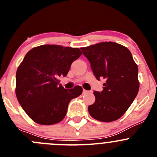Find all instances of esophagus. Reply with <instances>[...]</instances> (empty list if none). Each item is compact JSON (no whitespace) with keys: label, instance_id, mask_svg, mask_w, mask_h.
I'll return each mask as SVG.
<instances>
[{"label":"esophagus","instance_id":"esophagus-1","mask_svg":"<svg viewBox=\"0 0 157 157\" xmlns=\"http://www.w3.org/2000/svg\"><path fill=\"white\" fill-rule=\"evenodd\" d=\"M87 90H84V89H83V94H86V93H87Z\"/></svg>","mask_w":157,"mask_h":157}]
</instances>
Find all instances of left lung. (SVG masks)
Listing matches in <instances>:
<instances>
[{"instance_id": "8db88e82", "label": "left lung", "mask_w": 157, "mask_h": 157, "mask_svg": "<svg viewBox=\"0 0 157 157\" xmlns=\"http://www.w3.org/2000/svg\"><path fill=\"white\" fill-rule=\"evenodd\" d=\"M89 60L95 77L105 79L103 90L93 92L96 100L89 105L90 115L95 119L110 122L121 118L139 90L138 67L126 47L105 42L81 48Z\"/></svg>"}]
</instances>
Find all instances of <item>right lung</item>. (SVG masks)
Wrapping results in <instances>:
<instances>
[{
  "instance_id": "obj_1",
  "label": "right lung",
  "mask_w": 157,
  "mask_h": 157,
  "mask_svg": "<svg viewBox=\"0 0 157 157\" xmlns=\"http://www.w3.org/2000/svg\"><path fill=\"white\" fill-rule=\"evenodd\" d=\"M81 55L78 48L43 45L24 57L16 74V96L35 122L43 125L60 122L70 101L81 95V86L66 90L58 80L67 76L71 64Z\"/></svg>"
}]
</instances>
